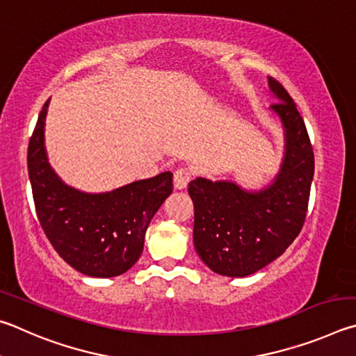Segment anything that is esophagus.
<instances>
[{
    "instance_id": "obj_1",
    "label": "esophagus",
    "mask_w": 356,
    "mask_h": 356,
    "mask_svg": "<svg viewBox=\"0 0 356 356\" xmlns=\"http://www.w3.org/2000/svg\"><path fill=\"white\" fill-rule=\"evenodd\" d=\"M189 181H191V172L188 168H178V170L173 173V188L177 191H183L188 188Z\"/></svg>"
}]
</instances>
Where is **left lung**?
Wrapping results in <instances>:
<instances>
[{"label":"left lung","instance_id":"obj_1","mask_svg":"<svg viewBox=\"0 0 356 356\" xmlns=\"http://www.w3.org/2000/svg\"><path fill=\"white\" fill-rule=\"evenodd\" d=\"M278 103L270 106L284 136L280 172L270 184L248 191L234 181L198 177L189 183L194 202V245L211 270L247 277L286 252L303 227L314 175V154L296 103L269 78Z\"/></svg>","mask_w":356,"mask_h":356}]
</instances>
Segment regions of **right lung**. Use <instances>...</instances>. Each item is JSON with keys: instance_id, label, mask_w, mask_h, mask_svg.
<instances>
[{"instance_id": "add662e5", "label": "right lung", "mask_w": 356, "mask_h": 356, "mask_svg": "<svg viewBox=\"0 0 356 356\" xmlns=\"http://www.w3.org/2000/svg\"><path fill=\"white\" fill-rule=\"evenodd\" d=\"M37 120L28 148V173L37 217L59 257L87 277L122 275L143 250L156 211L172 194L173 175L164 172L102 194H89L62 181L49 165L45 118Z\"/></svg>"}]
</instances>
